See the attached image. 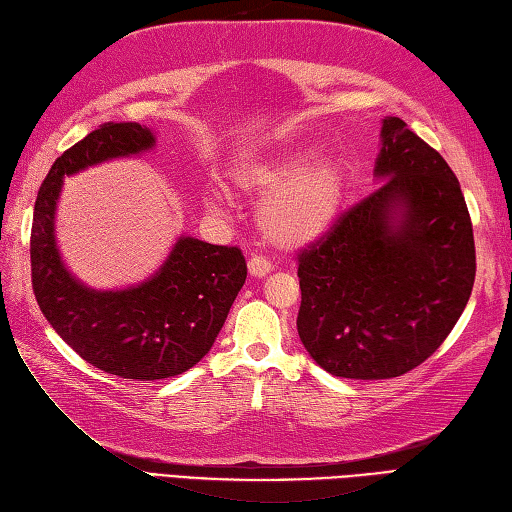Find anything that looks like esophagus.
<instances>
[{"label": "esophagus", "instance_id": "esophagus-1", "mask_svg": "<svg viewBox=\"0 0 512 512\" xmlns=\"http://www.w3.org/2000/svg\"><path fill=\"white\" fill-rule=\"evenodd\" d=\"M270 270H273V264H270L266 257L253 255V257L248 259V273L253 275V277H266Z\"/></svg>", "mask_w": 512, "mask_h": 512}]
</instances>
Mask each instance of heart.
Returning a JSON list of instances; mask_svg holds the SVG:
<instances>
[{
	"mask_svg": "<svg viewBox=\"0 0 512 512\" xmlns=\"http://www.w3.org/2000/svg\"><path fill=\"white\" fill-rule=\"evenodd\" d=\"M312 149L288 151L244 169L242 189L268 193L259 206V226L270 242L299 248L330 233L345 198L343 169L330 160L310 165Z\"/></svg>",
	"mask_w": 512,
	"mask_h": 512,
	"instance_id": "b5f03b06",
	"label": "heart"
}]
</instances>
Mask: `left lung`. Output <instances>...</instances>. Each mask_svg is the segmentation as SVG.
Masks as SVG:
<instances>
[{"mask_svg":"<svg viewBox=\"0 0 512 512\" xmlns=\"http://www.w3.org/2000/svg\"><path fill=\"white\" fill-rule=\"evenodd\" d=\"M380 138L383 184L297 255L299 339L325 372L356 380L427 361L475 281L471 215L447 160L396 116Z\"/></svg>","mask_w":512,"mask_h":512,"instance_id":"left-lung-1","label":"left lung"}]
</instances>
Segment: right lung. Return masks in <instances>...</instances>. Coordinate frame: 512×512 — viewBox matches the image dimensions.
I'll return each mask as SVG.
<instances>
[{
    "label": "right lung",
    "mask_w": 512,
    "mask_h": 512,
    "mask_svg": "<svg viewBox=\"0 0 512 512\" xmlns=\"http://www.w3.org/2000/svg\"><path fill=\"white\" fill-rule=\"evenodd\" d=\"M154 143L149 127L138 123L96 127L54 160L37 193L30 233L32 290L43 317L83 361L134 380L178 376L198 363L246 281L242 250L193 237H180L156 275L125 290H92L65 270L54 239L63 176Z\"/></svg>",
    "instance_id": "add662e5"
}]
</instances>
